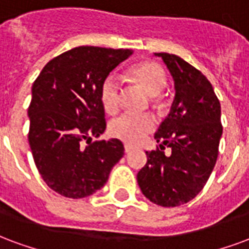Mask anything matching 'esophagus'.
<instances>
[{
	"mask_svg": "<svg viewBox=\"0 0 249 249\" xmlns=\"http://www.w3.org/2000/svg\"><path fill=\"white\" fill-rule=\"evenodd\" d=\"M131 151H132V147L128 146V144H126V146H124V152H126V154H128V152H131Z\"/></svg>",
	"mask_w": 249,
	"mask_h": 249,
	"instance_id": "34e87169",
	"label": "esophagus"
}]
</instances>
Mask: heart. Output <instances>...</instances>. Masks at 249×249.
I'll return each instance as SVG.
<instances>
[{
	"label": "heart",
	"mask_w": 249,
	"mask_h": 249,
	"mask_svg": "<svg viewBox=\"0 0 249 249\" xmlns=\"http://www.w3.org/2000/svg\"><path fill=\"white\" fill-rule=\"evenodd\" d=\"M130 77L150 95H157L167 85V72L160 63L146 61L134 65L130 69ZM122 99V83L115 72H110L101 85V102L108 114L118 111ZM155 128V121L151 115L123 114L114 118L108 124L110 135L128 144H137Z\"/></svg>",
	"instance_id": "obj_1"
}]
</instances>
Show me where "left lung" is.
Returning a JSON list of instances; mask_svg holds the SVG:
<instances>
[{"label": "left lung", "mask_w": 249, "mask_h": 249, "mask_svg": "<svg viewBox=\"0 0 249 249\" xmlns=\"http://www.w3.org/2000/svg\"><path fill=\"white\" fill-rule=\"evenodd\" d=\"M175 83V98L155 132L160 149L146 151L147 163L138 172L143 195L162 207H178L203 190L219 154L223 127L220 102L213 87L197 69L175 54L155 53ZM170 146L172 154L162 150Z\"/></svg>", "instance_id": "8db88e82"}]
</instances>
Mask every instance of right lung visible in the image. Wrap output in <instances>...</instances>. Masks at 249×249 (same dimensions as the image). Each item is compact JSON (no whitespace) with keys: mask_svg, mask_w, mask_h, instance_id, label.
Listing matches in <instances>:
<instances>
[{"mask_svg":"<svg viewBox=\"0 0 249 249\" xmlns=\"http://www.w3.org/2000/svg\"><path fill=\"white\" fill-rule=\"evenodd\" d=\"M131 54L74 48L46 63L33 83L29 144L45 183L62 196L81 199L101 190L124 154L119 139H91L106 130L103 79Z\"/></svg>","mask_w":249,"mask_h":249,"instance_id":"obj_1","label":"right lung"}]
</instances>
